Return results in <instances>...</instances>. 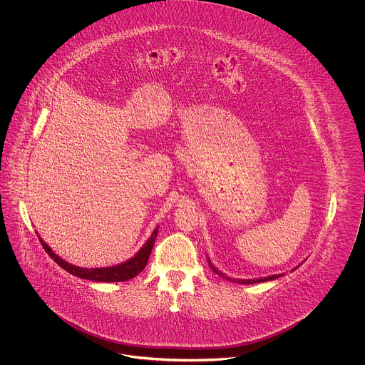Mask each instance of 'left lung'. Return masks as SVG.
I'll return each instance as SVG.
<instances>
[{"instance_id": "obj_1", "label": "left lung", "mask_w": 365, "mask_h": 365, "mask_svg": "<svg viewBox=\"0 0 365 365\" xmlns=\"http://www.w3.org/2000/svg\"><path fill=\"white\" fill-rule=\"evenodd\" d=\"M209 265L212 267V269H213V272H215V274L220 275L222 278L230 279L227 278L225 274H222L219 269H216V268L212 265V262H210V261H209ZM279 277H280V275H274V277H268V278L247 279V280H243V279H237V282H238V283H241V284H253V283H259V282H267V280H272V279H277L279 278Z\"/></svg>"}]
</instances>
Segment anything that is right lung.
<instances>
[{
    "label": "right lung",
    "instance_id": "obj_1",
    "mask_svg": "<svg viewBox=\"0 0 365 365\" xmlns=\"http://www.w3.org/2000/svg\"><path fill=\"white\" fill-rule=\"evenodd\" d=\"M157 230L152 234V237L148 240V242L143 245V247L139 250L138 253L123 264H119L116 267H109V268H81L76 265H72L67 261L61 260L58 256H56L52 252V249L43 242L41 238L39 241L42 243L45 252L51 256V259L56 261L63 269L70 272L75 277L87 279V280H96V282H123L137 277L139 272L146 267L149 256L152 253L153 245L156 241Z\"/></svg>",
    "mask_w": 365,
    "mask_h": 365
}]
</instances>
